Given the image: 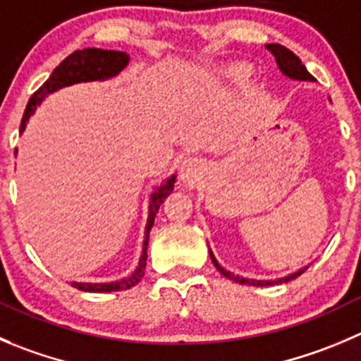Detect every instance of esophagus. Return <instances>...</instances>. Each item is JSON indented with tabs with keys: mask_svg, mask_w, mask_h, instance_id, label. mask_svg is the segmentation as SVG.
Segmentation results:
<instances>
[{
	"mask_svg": "<svg viewBox=\"0 0 361 361\" xmlns=\"http://www.w3.org/2000/svg\"><path fill=\"white\" fill-rule=\"evenodd\" d=\"M205 170V164L198 157H188L180 166V178L186 183H195Z\"/></svg>",
	"mask_w": 361,
	"mask_h": 361,
	"instance_id": "obj_1",
	"label": "esophagus"
}]
</instances>
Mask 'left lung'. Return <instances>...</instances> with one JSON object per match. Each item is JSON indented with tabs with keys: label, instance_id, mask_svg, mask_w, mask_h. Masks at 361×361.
<instances>
[{
	"label": "left lung",
	"instance_id": "obj_1",
	"mask_svg": "<svg viewBox=\"0 0 361 361\" xmlns=\"http://www.w3.org/2000/svg\"><path fill=\"white\" fill-rule=\"evenodd\" d=\"M266 47L271 51V53H273L274 60H276L278 67H280V71L283 72V74L289 75V78H293V80L314 81V75H312L310 72L305 68V65L301 63V60L296 56V54L293 53V51L287 49L286 46H280V44H267ZM209 255H211L212 264L216 266V269H218L219 273L223 274V276L228 278V280L238 281V283H243V286L264 287V286H274V283H286V281H290V280H294V278H298L301 273H305V269H307V267H305V269H300L298 273L289 274V276H286V278H280V280H269V281H266V280H248V278H241V276H238V274H232V273H228L226 269H223V267L218 264V260L214 259V255H212L211 250H209Z\"/></svg>",
	"mask_w": 361,
	"mask_h": 361
}]
</instances>
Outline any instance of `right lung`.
<instances>
[{"label":"right lung","mask_w":361,"mask_h":361,"mask_svg":"<svg viewBox=\"0 0 361 361\" xmlns=\"http://www.w3.org/2000/svg\"><path fill=\"white\" fill-rule=\"evenodd\" d=\"M129 61L123 51H106V49H97V47H88V49L74 51L72 54H68L60 65L53 71V74L49 75V80L35 92V94L30 97L28 106L24 109L23 120H20V131H24L26 122H28L30 116L35 113L37 106L42 102V99L46 97L51 92L58 90L61 87H68L72 83H81V81H95V80H106V78H111V75L118 74L123 67ZM175 177L168 178L164 186H161L156 193L152 195V200H150L149 207V219H147L145 226V241H143V252L142 259H140V266L136 267L135 273L129 278H123L120 281H111V283H78V281H72V287L75 289L85 290V293H113V290H126L131 289L138 283L140 280L145 274V266H147V246H149V232L154 225V218H156L157 211H159L161 204L164 202V198L171 193L173 190Z\"/></svg>","instance_id":"1"}]
</instances>
